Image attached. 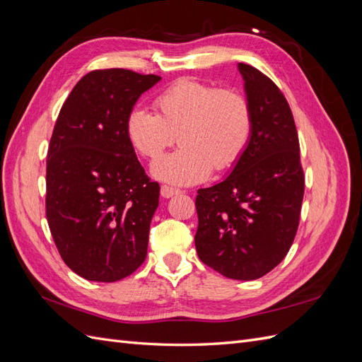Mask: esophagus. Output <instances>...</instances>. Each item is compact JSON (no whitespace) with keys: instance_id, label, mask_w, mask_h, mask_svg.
Here are the masks:
<instances>
[{"instance_id":"34e87169","label":"esophagus","mask_w":362,"mask_h":362,"mask_svg":"<svg viewBox=\"0 0 362 362\" xmlns=\"http://www.w3.org/2000/svg\"><path fill=\"white\" fill-rule=\"evenodd\" d=\"M160 192H161V196H163V198H172L173 194H178V193H181V190H178V189H173V187H170V185H166V184H163V185H161Z\"/></svg>"}]
</instances>
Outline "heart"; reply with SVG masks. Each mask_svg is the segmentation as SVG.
Wrapping results in <instances>:
<instances>
[{
    "label": "heart",
    "instance_id": "1",
    "mask_svg": "<svg viewBox=\"0 0 362 362\" xmlns=\"http://www.w3.org/2000/svg\"><path fill=\"white\" fill-rule=\"evenodd\" d=\"M157 115L136 107L125 129L140 156L158 158L180 139L182 146L158 160L152 172L175 185L204 181L211 169H231L254 134V112L247 98L233 89L180 78L154 100Z\"/></svg>",
    "mask_w": 362,
    "mask_h": 362
}]
</instances>
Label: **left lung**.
<instances>
[{"mask_svg": "<svg viewBox=\"0 0 362 362\" xmlns=\"http://www.w3.org/2000/svg\"><path fill=\"white\" fill-rule=\"evenodd\" d=\"M254 112V134L231 175L196 196L194 245L204 264L252 281L286 258L298 233L305 190L299 137L279 87L238 63Z\"/></svg>", "mask_w": 362, "mask_h": 362, "instance_id": "1", "label": "left lung"}]
</instances>
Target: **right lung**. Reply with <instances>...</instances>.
I'll return each instance as SVG.
<instances>
[{"label": "right lung", "mask_w": 362, "mask_h": 362, "mask_svg": "<svg viewBox=\"0 0 362 362\" xmlns=\"http://www.w3.org/2000/svg\"><path fill=\"white\" fill-rule=\"evenodd\" d=\"M158 75L96 69L75 84L47 157V218L59 254L87 281L115 282L146 258L160 185L151 181L125 122Z\"/></svg>", "instance_id": "obj_1"}]
</instances>
